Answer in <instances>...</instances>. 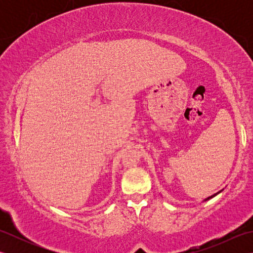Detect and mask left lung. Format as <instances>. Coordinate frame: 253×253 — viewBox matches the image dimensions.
<instances>
[{"label":"left lung","instance_id":"1","mask_svg":"<svg viewBox=\"0 0 253 253\" xmlns=\"http://www.w3.org/2000/svg\"><path fill=\"white\" fill-rule=\"evenodd\" d=\"M221 191H222V190H221ZM221 191H218V192H216V193H214V195H212L211 197H209V198H207V199H204V201H207V200H210V199H212L213 197H215V196H216V195H218V193H219V192H221Z\"/></svg>","mask_w":253,"mask_h":253}]
</instances>
